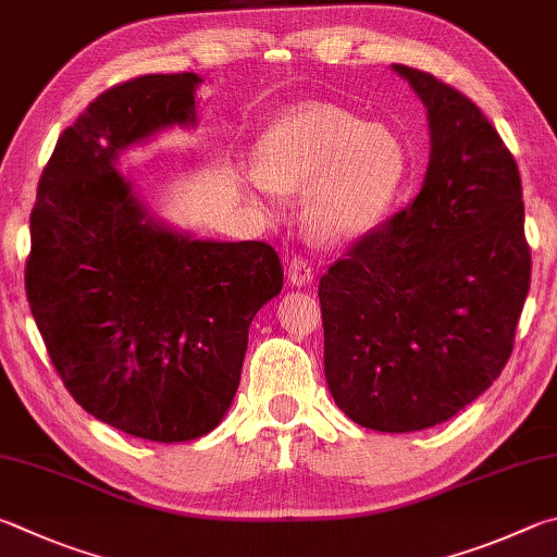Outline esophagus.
Returning <instances> with one entry per match:
<instances>
[{"instance_id": "1", "label": "esophagus", "mask_w": 557, "mask_h": 557, "mask_svg": "<svg viewBox=\"0 0 557 557\" xmlns=\"http://www.w3.org/2000/svg\"><path fill=\"white\" fill-rule=\"evenodd\" d=\"M288 281L294 286H308L313 281V267L304 257H294L288 261Z\"/></svg>"}]
</instances>
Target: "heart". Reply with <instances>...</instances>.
<instances>
[{
  "label": "heart",
  "instance_id": "obj_1",
  "mask_svg": "<svg viewBox=\"0 0 557 557\" xmlns=\"http://www.w3.org/2000/svg\"><path fill=\"white\" fill-rule=\"evenodd\" d=\"M253 188L304 193L306 227L325 242H349L376 227L408 175L398 134L335 104H304L278 116L259 139Z\"/></svg>",
  "mask_w": 557,
  "mask_h": 557
}]
</instances>
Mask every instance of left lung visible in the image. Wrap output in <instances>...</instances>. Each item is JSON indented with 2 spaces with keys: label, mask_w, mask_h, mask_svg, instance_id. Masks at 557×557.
<instances>
[{
  "label": "left lung",
  "mask_w": 557,
  "mask_h": 557,
  "mask_svg": "<svg viewBox=\"0 0 557 557\" xmlns=\"http://www.w3.org/2000/svg\"><path fill=\"white\" fill-rule=\"evenodd\" d=\"M428 110L421 193L320 278L325 379L355 423L423 431L492 386L531 286L521 175L470 97L394 65Z\"/></svg>",
  "instance_id": "8db88e82"
}]
</instances>
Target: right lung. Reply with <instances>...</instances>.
I'll use <instances>...</instances> for the list:
<instances>
[{
	"instance_id": "1",
	"label": "right lung",
	"mask_w": 557,
	"mask_h": 557,
	"mask_svg": "<svg viewBox=\"0 0 557 557\" xmlns=\"http://www.w3.org/2000/svg\"><path fill=\"white\" fill-rule=\"evenodd\" d=\"M200 83L141 75L95 97L58 136L32 210L26 298L58 376L97 421L156 443L218 428L251 320L284 286L271 244L175 232L116 171L132 144L195 126Z\"/></svg>"
}]
</instances>
